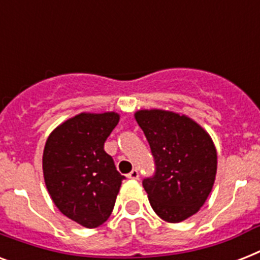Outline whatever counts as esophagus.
Masks as SVG:
<instances>
[{"mask_svg":"<svg viewBox=\"0 0 260 260\" xmlns=\"http://www.w3.org/2000/svg\"><path fill=\"white\" fill-rule=\"evenodd\" d=\"M126 177L129 178V179H139V171L136 170V169H134V170L131 171Z\"/></svg>","mask_w":260,"mask_h":260,"instance_id":"esophagus-1","label":"esophagus"}]
</instances>
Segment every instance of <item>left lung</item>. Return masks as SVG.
Masks as SVG:
<instances>
[{"mask_svg": "<svg viewBox=\"0 0 260 260\" xmlns=\"http://www.w3.org/2000/svg\"><path fill=\"white\" fill-rule=\"evenodd\" d=\"M154 156L155 174L143 187L159 217L179 222L200 210L213 187L217 152L202 126L183 114L167 110L135 113Z\"/></svg>", "mask_w": 260, "mask_h": 260, "instance_id": "obj_1", "label": "left lung"}]
</instances>
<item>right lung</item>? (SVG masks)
Instances as JSON below:
<instances>
[{
  "label": "right lung",
  "instance_id": "add662e5",
  "mask_svg": "<svg viewBox=\"0 0 260 260\" xmlns=\"http://www.w3.org/2000/svg\"><path fill=\"white\" fill-rule=\"evenodd\" d=\"M118 120L114 112L77 114L56 126L44 147L43 174L52 201L86 228L109 218L125 178L104 150Z\"/></svg>",
  "mask_w": 260,
  "mask_h": 260
}]
</instances>
